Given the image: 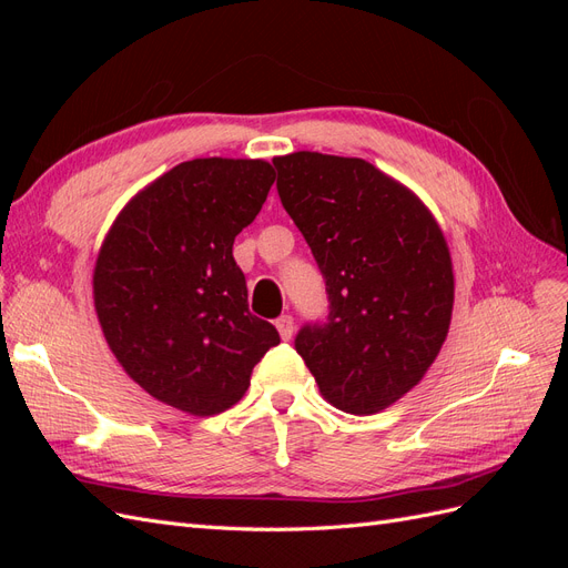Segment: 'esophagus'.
<instances>
[{"mask_svg":"<svg viewBox=\"0 0 568 568\" xmlns=\"http://www.w3.org/2000/svg\"><path fill=\"white\" fill-rule=\"evenodd\" d=\"M274 326H277V332L284 341H288L291 336H294V317L291 315H282L277 317V322H274Z\"/></svg>","mask_w":568,"mask_h":568,"instance_id":"1","label":"esophagus"}]
</instances>
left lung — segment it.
<instances>
[{"mask_svg": "<svg viewBox=\"0 0 568 568\" xmlns=\"http://www.w3.org/2000/svg\"><path fill=\"white\" fill-rule=\"evenodd\" d=\"M272 163L329 298L296 351L326 403L374 415L422 382L448 336V244L426 205L363 159L296 151Z\"/></svg>", "mask_w": 568, "mask_h": 568, "instance_id": "8db88e82", "label": "left lung"}]
</instances>
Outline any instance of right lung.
Masks as SVG:
<instances>
[{"mask_svg":"<svg viewBox=\"0 0 568 568\" xmlns=\"http://www.w3.org/2000/svg\"><path fill=\"white\" fill-rule=\"evenodd\" d=\"M274 182L265 161L194 159L136 194L101 244L94 307L118 363L153 398L196 417L244 398L280 343L248 311L232 246Z\"/></svg>","mask_w":568,"mask_h":568,"instance_id":"add662e5","label":"right lung"}]
</instances>
